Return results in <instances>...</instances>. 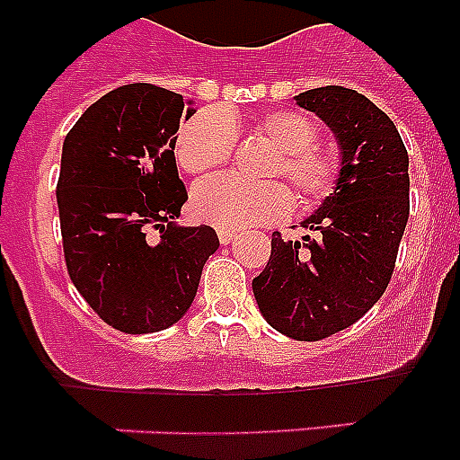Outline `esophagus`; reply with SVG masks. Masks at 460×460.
<instances>
[{"label":"esophagus","instance_id":"obj_1","mask_svg":"<svg viewBox=\"0 0 460 460\" xmlns=\"http://www.w3.org/2000/svg\"><path fill=\"white\" fill-rule=\"evenodd\" d=\"M234 237H237V233H234V230H227V227H218V242H221L223 246L233 243Z\"/></svg>","mask_w":460,"mask_h":460}]
</instances>
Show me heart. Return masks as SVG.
<instances>
[{"mask_svg":"<svg viewBox=\"0 0 460 460\" xmlns=\"http://www.w3.org/2000/svg\"><path fill=\"white\" fill-rule=\"evenodd\" d=\"M255 131L279 149L270 177L283 174L306 202H318L334 190L339 180V156L318 145V124L296 110H271L255 119ZM237 131L234 119L218 108L200 110L181 126L174 154L177 164L190 174H202L227 164L233 156ZM292 207L288 189L279 181L249 184L233 174L209 177L190 193V211L202 223L227 230L274 223Z\"/></svg>","mask_w":460,"mask_h":460,"instance_id":"obj_1","label":"heart"}]
</instances>
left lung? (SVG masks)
Listing matches in <instances>:
<instances>
[{
    "mask_svg": "<svg viewBox=\"0 0 460 460\" xmlns=\"http://www.w3.org/2000/svg\"><path fill=\"white\" fill-rule=\"evenodd\" d=\"M295 101L332 128L341 172L302 223L318 237L292 243L271 234L253 295L276 332L320 341L355 324L387 290L410 214L408 152L394 121L355 89L327 84Z\"/></svg>",
    "mask_w": 460,
    "mask_h": 460,
    "instance_id": "left-lung-1",
    "label": "left lung"
}]
</instances>
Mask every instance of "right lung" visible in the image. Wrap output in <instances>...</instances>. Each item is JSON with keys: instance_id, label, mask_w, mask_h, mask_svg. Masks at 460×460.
Instances as JSON below:
<instances>
[{"instance_id": "add662e5", "label": "right lung", "mask_w": 460, "mask_h": 460, "mask_svg": "<svg viewBox=\"0 0 460 460\" xmlns=\"http://www.w3.org/2000/svg\"><path fill=\"white\" fill-rule=\"evenodd\" d=\"M190 105L156 84H124L89 105L64 140L57 207L68 276L124 334L180 323L218 249L214 227L172 223L189 200L174 142Z\"/></svg>"}]
</instances>
